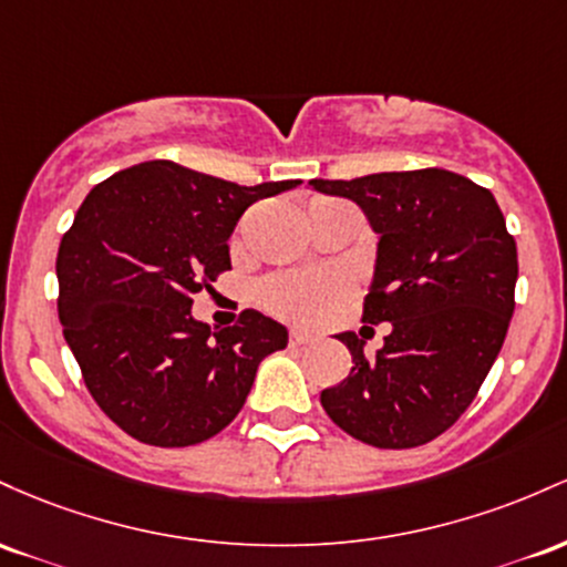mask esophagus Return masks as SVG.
Segmentation results:
<instances>
[{"instance_id": "1", "label": "esophagus", "mask_w": 567, "mask_h": 567, "mask_svg": "<svg viewBox=\"0 0 567 567\" xmlns=\"http://www.w3.org/2000/svg\"><path fill=\"white\" fill-rule=\"evenodd\" d=\"M310 340H313V332H310V329H305V327H291L289 329L291 346H305V342H310Z\"/></svg>"}]
</instances>
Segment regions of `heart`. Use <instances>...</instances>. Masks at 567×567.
Returning <instances> with one entry per match:
<instances>
[{
    "label": "heart",
    "mask_w": 567,
    "mask_h": 567,
    "mask_svg": "<svg viewBox=\"0 0 567 567\" xmlns=\"http://www.w3.org/2000/svg\"><path fill=\"white\" fill-rule=\"evenodd\" d=\"M348 295V281L334 270L281 272L259 284L257 297L270 313L291 321H316Z\"/></svg>",
    "instance_id": "b5f03b06"
}]
</instances>
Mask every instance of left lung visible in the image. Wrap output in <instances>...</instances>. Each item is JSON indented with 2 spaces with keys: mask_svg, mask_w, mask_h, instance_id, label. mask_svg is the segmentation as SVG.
Returning a JSON list of instances; mask_svg holds the SVG:
<instances>
[{
  "mask_svg": "<svg viewBox=\"0 0 567 567\" xmlns=\"http://www.w3.org/2000/svg\"><path fill=\"white\" fill-rule=\"evenodd\" d=\"M310 187L353 200L380 235L364 321L391 323L374 355L353 332L337 334L353 367L342 383L323 388V410L372 447H421L468 410L501 353L517 244L493 193L453 171L313 179Z\"/></svg>",
  "mask_w": 567,
  "mask_h": 567,
  "instance_id": "left-lung-1",
  "label": "left lung"
}]
</instances>
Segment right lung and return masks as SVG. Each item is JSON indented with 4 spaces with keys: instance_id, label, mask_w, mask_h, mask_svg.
I'll return each instance as SVG.
<instances>
[{
    "instance_id": "1",
    "label": "right lung",
    "mask_w": 567,
    "mask_h": 567,
    "mask_svg": "<svg viewBox=\"0 0 567 567\" xmlns=\"http://www.w3.org/2000/svg\"><path fill=\"white\" fill-rule=\"evenodd\" d=\"M297 179L240 187L171 161L95 184L55 259L59 318L95 404L125 434L189 447L233 423L284 323L244 310L235 327L193 318V295L230 270V238L251 203Z\"/></svg>"
}]
</instances>
